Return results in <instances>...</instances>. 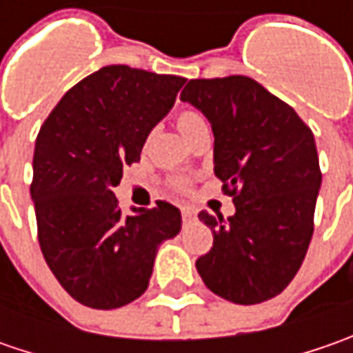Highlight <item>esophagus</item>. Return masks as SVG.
Segmentation results:
<instances>
[{
  "mask_svg": "<svg viewBox=\"0 0 353 353\" xmlns=\"http://www.w3.org/2000/svg\"><path fill=\"white\" fill-rule=\"evenodd\" d=\"M194 216H196V214H194V210H192V208H188V206H186V208H183V222H184V224L192 222V220H194Z\"/></svg>",
  "mask_w": 353,
  "mask_h": 353,
  "instance_id": "34e87169",
  "label": "esophagus"
}]
</instances>
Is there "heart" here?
Returning a JSON list of instances; mask_svg holds the SVG:
<instances>
[{"label": "heart", "mask_w": 353, "mask_h": 353, "mask_svg": "<svg viewBox=\"0 0 353 353\" xmlns=\"http://www.w3.org/2000/svg\"><path fill=\"white\" fill-rule=\"evenodd\" d=\"M204 119H202V116L200 114H196V112H190V110H186V112H181L179 114V117H176V125H179V129H181V133H183L184 137L192 131V129L196 128L198 123H202ZM181 186H184V183H179Z\"/></svg>", "instance_id": "1"}]
</instances>
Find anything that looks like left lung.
<instances>
[{
	"label": "left lung",
	"instance_id": "left-lung-1",
	"mask_svg": "<svg viewBox=\"0 0 353 353\" xmlns=\"http://www.w3.org/2000/svg\"><path fill=\"white\" fill-rule=\"evenodd\" d=\"M210 121L214 174L236 214H198L214 234L196 269L214 294L265 303L287 289L314 232L322 172L316 143L289 103L248 76L196 78L181 92Z\"/></svg>",
	"mask_w": 353,
	"mask_h": 353
}]
</instances>
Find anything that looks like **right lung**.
Wrapping results in <instances>:
<instances>
[{
  "label": "right lung",
  "mask_w": 353,
  "mask_h": 353,
  "mask_svg": "<svg viewBox=\"0 0 353 353\" xmlns=\"http://www.w3.org/2000/svg\"><path fill=\"white\" fill-rule=\"evenodd\" d=\"M184 82L110 64L68 90L41 125L31 183L39 245L80 305L112 310L139 299L159 245L181 232V210L165 200L123 216L114 186Z\"/></svg>",
  "instance_id": "add662e5"
}]
</instances>
